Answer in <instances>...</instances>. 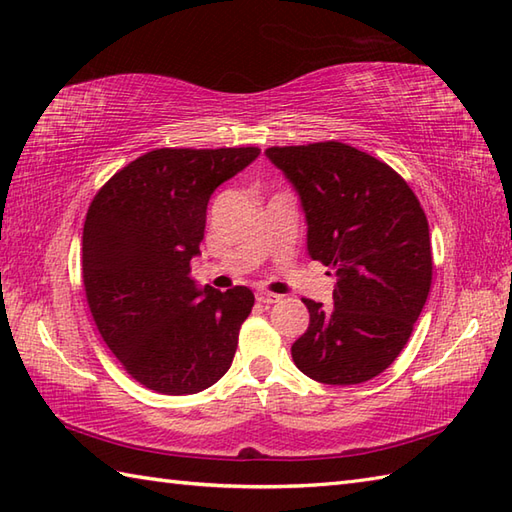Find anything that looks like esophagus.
Segmentation results:
<instances>
[{"mask_svg":"<svg viewBox=\"0 0 512 512\" xmlns=\"http://www.w3.org/2000/svg\"><path fill=\"white\" fill-rule=\"evenodd\" d=\"M255 299L259 301V303H264V306H270V303H277L281 297L279 295H275V292H266V290H259L257 295H255Z\"/></svg>","mask_w":512,"mask_h":512,"instance_id":"34e87169","label":"esophagus"}]
</instances>
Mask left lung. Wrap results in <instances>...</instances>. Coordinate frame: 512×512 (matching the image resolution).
<instances>
[{
  "label": "left lung",
  "instance_id": "1",
  "mask_svg": "<svg viewBox=\"0 0 512 512\" xmlns=\"http://www.w3.org/2000/svg\"><path fill=\"white\" fill-rule=\"evenodd\" d=\"M266 156L299 195L308 255L339 277L334 308L303 299L310 325L292 361L325 385L365 383L396 361L429 297L427 215L394 169L356 147L328 140Z\"/></svg>",
  "mask_w": 512,
  "mask_h": 512
}]
</instances>
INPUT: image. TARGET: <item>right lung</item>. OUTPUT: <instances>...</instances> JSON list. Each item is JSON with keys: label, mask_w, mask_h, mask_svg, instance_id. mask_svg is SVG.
Instances as JSON below:
<instances>
[{"label": "right lung", "mask_w": 512, "mask_h": 512, "mask_svg": "<svg viewBox=\"0 0 512 512\" xmlns=\"http://www.w3.org/2000/svg\"><path fill=\"white\" fill-rule=\"evenodd\" d=\"M257 156V147L147 151L90 204L83 286L94 323L127 374L158 394H198L233 363L253 292L198 288L189 264L213 191Z\"/></svg>", "instance_id": "1"}]
</instances>
